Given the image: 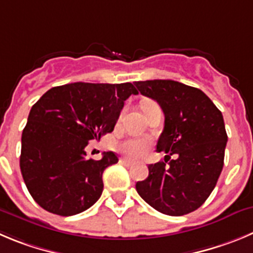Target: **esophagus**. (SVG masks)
Returning a JSON list of instances; mask_svg holds the SVG:
<instances>
[{
	"label": "esophagus",
	"instance_id": "1",
	"mask_svg": "<svg viewBox=\"0 0 253 253\" xmlns=\"http://www.w3.org/2000/svg\"><path fill=\"white\" fill-rule=\"evenodd\" d=\"M121 162H122V164H124V165H126V166H133V162H132V161H129V160H127V159H122L121 160Z\"/></svg>",
	"mask_w": 253,
	"mask_h": 253
}]
</instances>
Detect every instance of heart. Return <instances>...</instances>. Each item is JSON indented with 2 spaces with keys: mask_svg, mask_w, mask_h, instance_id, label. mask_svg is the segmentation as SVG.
Segmentation results:
<instances>
[{
  "mask_svg": "<svg viewBox=\"0 0 253 253\" xmlns=\"http://www.w3.org/2000/svg\"><path fill=\"white\" fill-rule=\"evenodd\" d=\"M153 102L150 101H146L143 102L142 108L147 107V106L152 105ZM148 147H150V142L147 140H143V138H127L126 141L120 145V150L125 153L126 156H128L129 159H141L142 156H145V153L147 152Z\"/></svg>",
  "mask_w": 253,
  "mask_h": 253,
  "instance_id": "heart-1",
  "label": "heart"
}]
</instances>
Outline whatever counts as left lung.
Returning <instances> with one entry per match:
<instances>
[{
	"label": "left lung",
	"instance_id": "8db88e82",
	"mask_svg": "<svg viewBox=\"0 0 253 253\" xmlns=\"http://www.w3.org/2000/svg\"><path fill=\"white\" fill-rule=\"evenodd\" d=\"M134 84L165 113L157 151L169 157L177 153L169 165H150L148 177L136 183V190L161 213H190L209 198L222 171L227 143L222 113L201 89L181 82L151 80Z\"/></svg>",
	"mask_w": 253,
	"mask_h": 253
}]
</instances>
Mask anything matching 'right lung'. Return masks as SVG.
<instances>
[{
    "mask_svg": "<svg viewBox=\"0 0 253 253\" xmlns=\"http://www.w3.org/2000/svg\"><path fill=\"white\" fill-rule=\"evenodd\" d=\"M133 84H76L53 87L32 106L21 138L20 167L32 198L60 216L86 211L101 197L102 173L119 162L105 152L98 161L86 157L89 141L110 133Z\"/></svg>",
    "mask_w": 253,
    "mask_h": 253,
    "instance_id": "obj_1",
    "label": "right lung"
}]
</instances>
